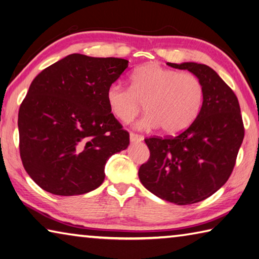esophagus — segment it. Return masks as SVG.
<instances>
[{
  "label": "esophagus",
  "mask_w": 259,
  "mask_h": 259,
  "mask_svg": "<svg viewBox=\"0 0 259 259\" xmlns=\"http://www.w3.org/2000/svg\"><path fill=\"white\" fill-rule=\"evenodd\" d=\"M130 140H131V143H139V142H142V140H144V137L140 135L130 133Z\"/></svg>",
  "instance_id": "esophagus-1"
}]
</instances>
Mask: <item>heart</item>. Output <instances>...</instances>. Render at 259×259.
<instances>
[{"mask_svg": "<svg viewBox=\"0 0 259 259\" xmlns=\"http://www.w3.org/2000/svg\"><path fill=\"white\" fill-rule=\"evenodd\" d=\"M204 88L195 74L147 63L131 74V87L114 82L106 91L110 112L124 123L133 121L143 109L147 111L136 126L176 135L186 130L198 116Z\"/></svg>", "mask_w": 259, "mask_h": 259, "instance_id": "heart-1", "label": "heart"}]
</instances>
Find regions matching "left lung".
Instances as JSON below:
<instances>
[{
	"instance_id": "8db88e82",
	"label": "left lung",
	"mask_w": 259,
	"mask_h": 259,
	"mask_svg": "<svg viewBox=\"0 0 259 259\" xmlns=\"http://www.w3.org/2000/svg\"><path fill=\"white\" fill-rule=\"evenodd\" d=\"M199 79L204 101L198 116L177 137L146 138L149 159L139 180L155 196L177 205L208 198L231 176L244 128L236 94L208 65L167 63Z\"/></svg>"
}]
</instances>
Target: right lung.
<instances>
[{"label":"right lung","instance_id":"1","mask_svg":"<svg viewBox=\"0 0 259 259\" xmlns=\"http://www.w3.org/2000/svg\"><path fill=\"white\" fill-rule=\"evenodd\" d=\"M128 60L70 54L32 80L18 115L23 167L41 189L87 194L104 181L112 155L129 146V133L111 113L106 91Z\"/></svg>","mask_w":259,"mask_h":259}]
</instances>
